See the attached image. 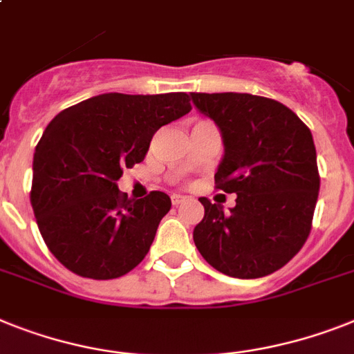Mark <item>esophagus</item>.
Wrapping results in <instances>:
<instances>
[{
  "label": "esophagus",
  "instance_id": "obj_1",
  "mask_svg": "<svg viewBox=\"0 0 354 354\" xmlns=\"http://www.w3.org/2000/svg\"><path fill=\"white\" fill-rule=\"evenodd\" d=\"M184 201H186V197H184V195H179V194L171 195V204H174V206H179V204H183Z\"/></svg>",
  "mask_w": 354,
  "mask_h": 354
}]
</instances>
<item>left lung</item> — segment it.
I'll return each mask as SVG.
<instances>
[{"label": "left lung", "instance_id": "left-lung-1", "mask_svg": "<svg viewBox=\"0 0 354 354\" xmlns=\"http://www.w3.org/2000/svg\"><path fill=\"white\" fill-rule=\"evenodd\" d=\"M192 99L223 133L215 186L236 195L230 213L198 198L204 218L194 230L195 246L227 277L271 275L311 232L320 189L311 130L275 99L235 92H192Z\"/></svg>", "mask_w": 354, "mask_h": 354}]
</instances>
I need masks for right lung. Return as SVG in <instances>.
I'll return each instance as SVG.
<instances>
[{"mask_svg":"<svg viewBox=\"0 0 354 354\" xmlns=\"http://www.w3.org/2000/svg\"><path fill=\"white\" fill-rule=\"evenodd\" d=\"M192 110L184 92L101 93L59 112L34 153L30 203L52 255L79 277L110 280L142 261L171 201L130 198L122 170L145 159L153 133Z\"/></svg>","mask_w":354,"mask_h":354,"instance_id":"right-lung-1","label":"right lung"}]
</instances>
